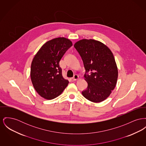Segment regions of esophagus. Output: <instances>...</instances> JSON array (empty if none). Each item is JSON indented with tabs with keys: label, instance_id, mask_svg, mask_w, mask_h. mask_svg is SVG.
Instances as JSON below:
<instances>
[{
	"label": "esophagus",
	"instance_id": "34e87169",
	"mask_svg": "<svg viewBox=\"0 0 146 146\" xmlns=\"http://www.w3.org/2000/svg\"><path fill=\"white\" fill-rule=\"evenodd\" d=\"M78 79H79V76H78L77 74H75V75L74 76V77L72 78V80H74H74H77Z\"/></svg>",
	"mask_w": 146,
	"mask_h": 146
}]
</instances>
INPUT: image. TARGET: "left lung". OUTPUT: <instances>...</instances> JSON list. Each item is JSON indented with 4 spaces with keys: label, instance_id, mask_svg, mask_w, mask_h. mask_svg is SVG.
<instances>
[{
    "label": "left lung",
    "instance_id": "obj_1",
    "mask_svg": "<svg viewBox=\"0 0 146 146\" xmlns=\"http://www.w3.org/2000/svg\"><path fill=\"white\" fill-rule=\"evenodd\" d=\"M83 62L88 87L82 94L88 100L100 103L107 99L116 85L118 69L110 48L93 39H82L74 45Z\"/></svg>",
    "mask_w": 146,
    "mask_h": 146
}]
</instances>
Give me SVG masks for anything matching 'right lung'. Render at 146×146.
I'll return each instance as SVG.
<instances>
[{
  "label": "right lung",
  "mask_w": 146,
  "mask_h": 146,
  "mask_svg": "<svg viewBox=\"0 0 146 146\" xmlns=\"http://www.w3.org/2000/svg\"><path fill=\"white\" fill-rule=\"evenodd\" d=\"M72 46L65 37H57L43 44L33 60L30 77L35 90L41 97L51 100L58 96L68 84L62 76L61 58Z\"/></svg>",
  "instance_id": "1"
}]
</instances>
